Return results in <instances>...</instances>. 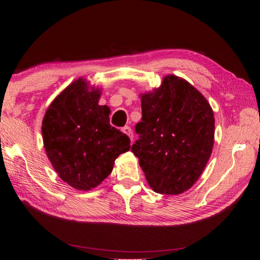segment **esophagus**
I'll use <instances>...</instances> for the list:
<instances>
[{
  "label": "esophagus",
  "mask_w": 260,
  "mask_h": 260,
  "mask_svg": "<svg viewBox=\"0 0 260 260\" xmlns=\"http://www.w3.org/2000/svg\"><path fill=\"white\" fill-rule=\"evenodd\" d=\"M122 132H124V133L128 136V138L131 139V140H133V131H132V128L129 126H125V127H122Z\"/></svg>",
  "instance_id": "obj_1"
}]
</instances>
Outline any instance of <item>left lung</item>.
Here are the masks:
<instances>
[{"mask_svg":"<svg viewBox=\"0 0 260 260\" xmlns=\"http://www.w3.org/2000/svg\"><path fill=\"white\" fill-rule=\"evenodd\" d=\"M142 120L132 152L153 191L178 195L201 177L214 142V116L195 87L166 76L159 88L141 95Z\"/></svg>","mask_w":260,"mask_h":260,"instance_id":"8db88e82","label":"left lung"}]
</instances>
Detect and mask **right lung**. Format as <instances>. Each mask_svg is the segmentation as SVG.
Listing matches in <instances>:
<instances>
[{
  "instance_id": "1",
  "label": "right lung",
  "mask_w": 260,
  "mask_h": 260,
  "mask_svg": "<svg viewBox=\"0 0 260 260\" xmlns=\"http://www.w3.org/2000/svg\"><path fill=\"white\" fill-rule=\"evenodd\" d=\"M99 88L83 79L52 101L42 121L43 144L59 178L78 190L98 187L112 172L114 160L131 140L110 125V109L99 105Z\"/></svg>"
}]
</instances>
